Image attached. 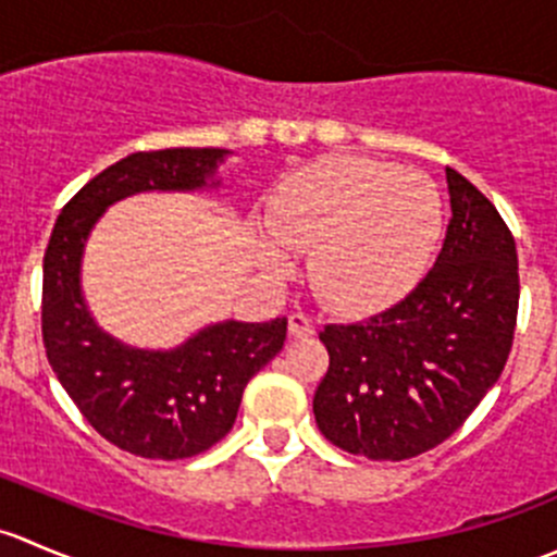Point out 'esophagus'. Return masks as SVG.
Wrapping results in <instances>:
<instances>
[{
  "label": "esophagus",
  "instance_id": "34e87169",
  "mask_svg": "<svg viewBox=\"0 0 557 557\" xmlns=\"http://www.w3.org/2000/svg\"><path fill=\"white\" fill-rule=\"evenodd\" d=\"M288 331H290V336H296V339H307V336L314 334L312 318L305 312H294L288 318Z\"/></svg>",
  "mask_w": 557,
  "mask_h": 557
}]
</instances>
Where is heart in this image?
<instances>
[{
  "label": "heart",
  "instance_id": "1",
  "mask_svg": "<svg viewBox=\"0 0 557 557\" xmlns=\"http://www.w3.org/2000/svg\"><path fill=\"white\" fill-rule=\"evenodd\" d=\"M440 232L442 199L425 174L331 156L274 190L258 258L285 274L288 250H312L314 294L342 312H369L412 285Z\"/></svg>",
  "mask_w": 557,
  "mask_h": 557
}]
</instances>
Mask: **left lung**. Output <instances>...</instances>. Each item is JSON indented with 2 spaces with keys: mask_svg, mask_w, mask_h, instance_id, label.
Wrapping results in <instances>:
<instances>
[{
  "mask_svg": "<svg viewBox=\"0 0 557 557\" xmlns=\"http://www.w3.org/2000/svg\"><path fill=\"white\" fill-rule=\"evenodd\" d=\"M453 218L434 269L391 310L329 323V372L312 398L331 445L372 460L434 450L496 385L518 325L512 232L487 196L447 166Z\"/></svg>",
  "mask_w": 557,
  "mask_h": 557,
  "instance_id": "obj_1",
  "label": "left lung"
}]
</instances>
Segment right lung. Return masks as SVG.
<instances>
[{
  "instance_id": "add662e5",
  "label": "right lung",
  "mask_w": 557,
  "mask_h": 557,
  "mask_svg": "<svg viewBox=\"0 0 557 557\" xmlns=\"http://www.w3.org/2000/svg\"><path fill=\"white\" fill-rule=\"evenodd\" d=\"M228 156L221 148L132 153L64 205L42 261V342L83 418L121 450L194 458L232 431L245 385L285 345L288 320L207 325L174 350H139L94 323L81 290L83 247L115 201L143 190H199ZM210 185H221L212 180Z\"/></svg>"
}]
</instances>
